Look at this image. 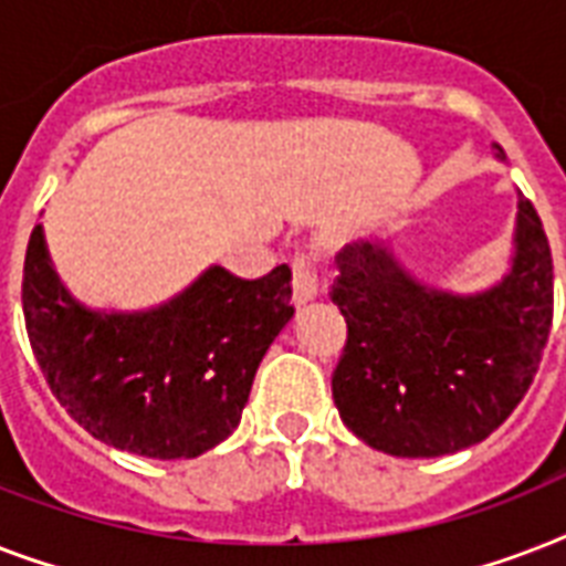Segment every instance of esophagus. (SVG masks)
Here are the masks:
<instances>
[{
	"mask_svg": "<svg viewBox=\"0 0 566 566\" xmlns=\"http://www.w3.org/2000/svg\"><path fill=\"white\" fill-rule=\"evenodd\" d=\"M319 296V282L317 273H314V264H311L308 252H300L293 258V305L296 308H305L308 302H314Z\"/></svg>",
	"mask_w": 566,
	"mask_h": 566,
	"instance_id": "34e87169",
	"label": "esophagus"
}]
</instances>
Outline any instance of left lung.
<instances>
[{"mask_svg":"<svg viewBox=\"0 0 566 566\" xmlns=\"http://www.w3.org/2000/svg\"><path fill=\"white\" fill-rule=\"evenodd\" d=\"M493 155L505 164L500 144ZM337 258L332 302L349 337L332 396L346 429L396 458L452 455L500 429L553 326V255L535 205L517 199L509 270L484 291L420 282L387 240Z\"/></svg>","mask_w":566,"mask_h":566,"instance_id":"8db88e82","label":"left lung"}]
</instances>
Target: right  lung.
Listing matches in <instances>:
<instances>
[{
    "mask_svg": "<svg viewBox=\"0 0 566 566\" xmlns=\"http://www.w3.org/2000/svg\"><path fill=\"white\" fill-rule=\"evenodd\" d=\"M22 314L52 394L84 431L132 455L196 458L238 429L258 364L293 317L291 270L247 282L211 264L153 308H91L55 273L38 222Z\"/></svg>",
    "mask_w": 566,
    "mask_h": 566,
    "instance_id": "obj_1",
    "label": "right lung"
}]
</instances>
